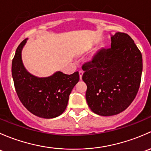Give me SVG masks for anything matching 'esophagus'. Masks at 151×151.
<instances>
[{
    "instance_id": "obj_1",
    "label": "esophagus",
    "mask_w": 151,
    "mask_h": 151,
    "mask_svg": "<svg viewBox=\"0 0 151 151\" xmlns=\"http://www.w3.org/2000/svg\"><path fill=\"white\" fill-rule=\"evenodd\" d=\"M83 74V70H79V76H80V79L82 78V76Z\"/></svg>"
}]
</instances>
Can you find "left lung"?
<instances>
[{"label":"left lung","mask_w":151,"mask_h":151,"mask_svg":"<svg viewBox=\"0 0 151 151\" xmlns=\"http://www.w3.org/2000/svg\"><path fill=\"white\" fill-rule=\"evenodd\" d=\"M82 69L90 109L99 116H113L127 109L137 94L142 54L128 34L118 32L111 37V47L102 48Z\"/></svg>","instance_id":"left-lung-1"}]
</instances>
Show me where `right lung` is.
I'll use <instances>...</instances> for the list:
<instances>
[{
	"label": "right lung",
	"instance_id": "add662e5",
	"mask_svg": "<svg viewBox=\"0 0 151 151\" xmlns=\"http://www.w3.org/2000/svg\"><path fill=\"white\" fill-rule=\"evenodd\" d=\"M26 39L18 46L12 60L15 90L22 105L30 113L43 119H53L66 109L71 91L79 81V73L66 75L57 72L48 78L29 74L22 63L21 52Z\"/></svg>",
	"mask_w": 151,
	"mask_h": 151
}]
</instances>
